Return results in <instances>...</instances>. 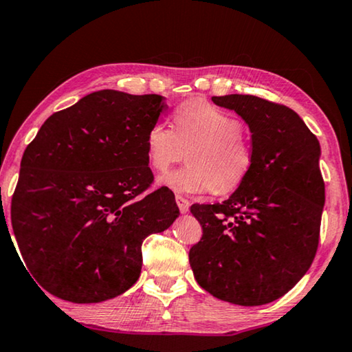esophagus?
Segmentation results:
<instances>
[{
    "label": "esophagus",
    "mask_w": 352,
    "mask_h": 352,
    "mask_svg": "<svg viewBox=\"0 0 352 352\" xmlns=\"http://www.w3.org/2000/svg\"><path fill=\"white\" fill-rule=\"evenodd\" d=\"M175 200H177V205H178V208H180L182 213H186V211L189 210V200L182 197V196H177Z\"/></svg>",
    "instance_id": "1"
}]
</instances>
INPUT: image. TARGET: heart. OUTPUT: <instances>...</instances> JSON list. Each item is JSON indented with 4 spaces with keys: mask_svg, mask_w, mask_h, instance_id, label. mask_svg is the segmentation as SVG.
<instances>
[{
    "mask_svg": "<svg viewBox=\"0 0 352 352\" xmlns=\"http://www.w3.org/2000/svg\"><path fill=\"white\" fill-rule=\"evenodd\" d=\"M147 158L164 174L186 156L189 164L161 178L182 194H230L243 185L252 167V148L235 116L204 100H189L175 111V128L158 120L148 128Z\"/></svg>",
    "mask_w": 352,
    "mask_h": 352,
    "instance_id": "1",
    "label": "heart"
}]
</instances>
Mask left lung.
Instances as JSON below:
<instances>
[{"mask_svg": "<svg viewBox=\"0 0 352 352\" xmlns=\"http://www.w3.org/2000/svg\"><path fill=\"white\" fill-rule=\"evenodd\" d=\"M252 133V167L222 204H194L202 238L189 265L205 292L238 305H263L309 271L320 243L324 180L320 142L285 104L255 96L211 98Z\"/></svg>", "mask_w": 352, "mask_h": 352, "instance_id": "8db88e82", "label": "left lung"}]
</instances>
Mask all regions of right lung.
Listing matches in <instances>:
<instances>
[{
	"label": "right lung",
	"mask_w": 352,
	"mask_h": 352,
	"mask_svg": "<svg viewBox=\"0 0 352 352\" xmlns=\"http://www.w3.org/2000/svg\"><path fill=\"white\" fill-rule=\"evenodd\" d=\"M167 104L156 94L98 91L50 116L21 158L10 221L28 270L76 304L125 293L141 274L142 241L180 211L153 183L146 138Z\"/></svg>",
	"instance_id": "right-lung-1"
}]
</instances>
